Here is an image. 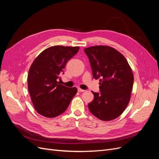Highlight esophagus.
Instances as JSON below:
<instances>
[{
    "instance_id": "obj_1",
    "label": "esophagus",
    "mask_w": 159,
    "mask_h": 159,
    "mask_svg": "<svg viewBox=\"0 0 159 159\" xmlns=\"http://www.w3.org/2000/svg\"><path fill=\"white\" fill-rule=\"evenodd\" d=\"M78 91H79V92H84V91H85L84 89H81V88H78Z\"/></svg>"
}]
</instances>
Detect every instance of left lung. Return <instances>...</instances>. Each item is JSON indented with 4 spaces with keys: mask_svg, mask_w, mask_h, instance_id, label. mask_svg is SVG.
Instances as JSON below:
<instances>
[{
    "mask_svg": "<svg viewBox=\"0 0 159 159\" xmlns=\"http://www.w3.org/2000/svg\"><path fill=\"white\" fill-rule=\"evenodd\" d=\"M93 78L99 79L100 93L92 91L94 98L88 104L90 112L102 121L120 116L131 98L133 74L121 53L106 46L86 48Z\"/></svg>",
    "mask_w": 159,
    "mask_h": 159,
    "instance_id": "left-lung-1",
    "label": "left lung"
}]
</instances>
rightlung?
Wrapping results in <instances>:
<instances>
[{
    "label": "right lung",
    "mask_w": 159,
    "mask_h": 159,
    "mask_svg": "<svg viewBox=\"0 0 159 159\" xmlns=\"http://www.w3.org/2000/svg\"><path fill=\"white\" fill-rule=\"evenodd\" d=\"M79 47L52 46L41 52L33 61L28 75V88L36 111L46 117H56L68 107L76 94V88H68L57 80Z\"/></svg>",
    "instance_id": "1"
}]
</instances>
